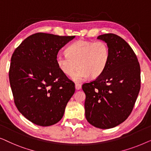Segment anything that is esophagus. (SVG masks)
I'll return each instance as SVG.
<instances>
[{"label": "esophagus", "instance_id": "34e87169", "mask_svg": "<svg viewBox=\"0 0 151 151\" xmlns=\"http://www.w3.org/2000/svg\"><path fill=\"white\" fill-rule=\"evenodd\" d=\"M75 86H76V90H80V88H81V87H82L81 84H78V83H76Z\"/></svg>", "mask_w": 151, "mask_h": 151}]
</instances>
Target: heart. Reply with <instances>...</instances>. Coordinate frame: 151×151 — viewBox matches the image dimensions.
<instances>
[{
    "label": "heart",
    "instance_id": "1",
    "mask_svg": "<svg viewBox=\"0 0 151 151\" xmlns=\"http://www.w3.org/2000/svg\"><path fill=\"white\" fill-rule=\"evenodd\" d=\"M67 54L58 53L55 58L58 67L67 76H71L78 67L72 79L80 82L91 76L96 78L102 74L109 64L110 51L106 42L79 40L67 48Z\"/></svg>",
    "mask_w": 151,
    "mask_h": 151
}]
</instances>
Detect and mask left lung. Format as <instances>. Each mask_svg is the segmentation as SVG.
<instances>
[{
	"mask_svg": "<svg viewBox=\"0 0 151 151\" xmlns=\"http://www.w3.org/2000/svg\"><path fill=\"white\" fill-rule=\"evenodd\" d=\"M98 39L108 45L109 64L101 76L82 84L86 120L102 129L113 128L131 114L141 85L140 66L130 45L114 34L100 35Z\"/></svg>",
	"mask_w": 151,
	"mask_h": 151,
	"instance_id": "8db88e82",
	"label": "left lung"
}]
</instances>
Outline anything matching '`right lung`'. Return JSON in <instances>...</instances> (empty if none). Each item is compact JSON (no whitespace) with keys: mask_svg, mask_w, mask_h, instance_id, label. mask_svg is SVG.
<instances>
[{"mask_svg":"<svg viewBox=\"0 0 151 151\" xmlns=\"http://www.w3.org/2000/svg\"><path fill=\"white\" fill-rule=\"evenodd\" d=\"M75 36L36 33L12 54L9 78L14 103L28 120L49 127L60 120L75 84L58 67L55 58Z\"/></svg>","mask_w":151,"mask_h":151,"instance_id":"1","label":"right lung"}]
</instances>
